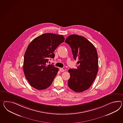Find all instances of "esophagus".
<instances>
[{
	"instance_id": "34e87169",
	"label": "esophagus",
	"mask_w": 123,
	"mask_h": 123,
	"mask_svg": "<svg viewBox=\"0 0 123 123\" xmlns=\"http://www.w3.org/2000/svg\"><path fill=\"white\" fill-rule=\"evenodd\" d=\"M59 70H60V71H61V72H64V71H65L64 69H63V68H60Z\"/></svg>"
}]
</instances>
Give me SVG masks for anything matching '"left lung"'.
<instances>
[{"mask_svg":"<svg viewBox=\"0 0 123 123\" xmlns=\"http://www.w3.org/2000/svg\"><path fill=\"white\" fill-rule=\"evenodd\" d=\"M65 42L71 48L74 59L78 61L77 69L68 70V86L76 92H82L90 88L97 74V52L91 42L79 35H70Z\"/></svg>","mask_w":123,"mask_h":123,"instance_id":"1","label":"left lung"}]
</instances>
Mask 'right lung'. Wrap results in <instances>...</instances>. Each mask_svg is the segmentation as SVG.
Listing matches in <instances>:
<instances>
[{
  "mask_svg": "<svg viewBox=\"0 0 123 123\" xmlns=\"http://www.w3.org/2000/svg\"><path fill=\"white\" fill-rule=\"evenodd\" d=\"M65 40L62 35L43 34L33 39L25 51L23 69L26 79L32 87L38 90L49 87L58 71L53 65H47L54 58V52Z\"/></svg>",
  "mask_w": 123,
  "mask_h": 123,
  "instance_id": "obj_1",
  "label": "right lung"
}]
</instances>
